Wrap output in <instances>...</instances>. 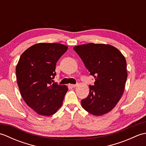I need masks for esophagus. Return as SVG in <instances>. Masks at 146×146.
Here are the masks:
<instances>
[{"label": "esophagus", "mask_w": 146, "mask_h": 146, "mask_svg": "<svg viewBox=\"0 0 146 146\" xmlns=\"http://www.w3.org/2000/svg\"><path fill=\"white\" fill-rule=\"evenodd\" d=\"M70 85L72 88H75V87H76L77 86H78V84H70Z\"/></svg>", "instance_id": "esophagus-1"}]
</instances>
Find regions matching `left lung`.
Segmentation results:
<instances>
[{
    "label": "left lung",
    "mask_w": 146,
    "mask_h": 146,
    "mask_svg": "<svg viewBox=\"0 0 146 146\" xmlns=\"http://www.w3.org/2000/svg\"><path fill=\"white\" fill-rule=\"evenodd\" d=\"M73 49L95 80L94 85L89 86L88 96L81 102L82 107L96 116L108 113L124 92L127 78L124 56L110 44L89 43Z\"/></svg>",
    "instance_id": "left-lung-1"
}]
</instances>
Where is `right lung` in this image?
<instances>
[{
	"label": "right lung",
	"instance_id": "add662e5",
	"mask_svg": "<svg viewBox=\"0 0 146 146\" xmlns=\"http://www.w3.org/2000/svg\"><path fill=\"white\" fill-rule=\"evenodd\" d=\"M68 48L60 43H38L27 49L18 61L15 73L21 95L40 115H52L63 104L68 88L52 83V80L56 64Z\"/></svg>",
	"mask_w": 146,
	"mask_h": 146
}]
</instances>
